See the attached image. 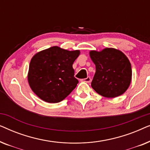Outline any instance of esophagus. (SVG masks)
Segmentation results:
<instances>
[{
    "label": "esophagus",
    "instance_id": "34e87169",
    "mask_svg": "<svg viewBox=\"0 0 150 150\" xmlns=\"http://www.w3.org/2000/svg\"><path fill=\"white\" fill-rule=\"evenodd\" d=\"M91 77H89V76H87V78H86V79H82L81 80V81H83V82H85V83H90V82H91Z\"/></svg>",
    "mask_w": 150,
    "mask_h": 150
}]
</instances>
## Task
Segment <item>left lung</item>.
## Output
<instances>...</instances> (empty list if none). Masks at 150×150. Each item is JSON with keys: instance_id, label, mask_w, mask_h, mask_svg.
<instances>
[{"instance_id": "left-lung-1", "label": "left lung", "mask_w": 150, "mask_h": 150, "mask_svg": "<svg viewBox=\"0 0 150 150\" xmlns=\"http://www.w3.org/2000/svg\"><path fill=\"white\" fill-rule=\"evenodd\" d=\"M89 55L96 65L91 87L106 98H115L128 89L132 79V69L128 57L122 51L106 48L100 52L91 50Z\"/></svg>"}]
</instances>
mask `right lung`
Segmentation results:
<instances>
[{
	"label": "right lung",
	"mask_w": 150,
	"mask_h": 150,
	"mask_svg": "<svg viewBox=\"0 0 150 150\" xmlns=\"http://www.w3.org/2000/svg\"><path fill=\"white\" fill-rule=\"evenodd\" d=\"M80 50L69 51L52 46L40 51L30 62L28 81L32 91L48 103L64 100L76 87L72 65Z\"/></svg>",
	"instance_id": "1"
}]
</instances>
